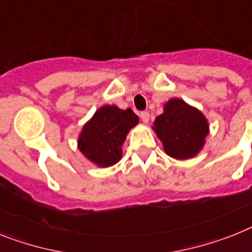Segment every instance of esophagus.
<instances>
[{
  "instance_id": "obj_1",
  "label": "esophagus",
  "mask_w": 252,
  "mask_h": 252,
  "mask_svg": "<svg viewBox=\"0 0 252 252\" xmlns=\"http://www.w3.org/2000/svg\"><path fill=\"white\" fill-rule=\"evenodd\" d=\"M139 118L142 119L143 123H146V124H147V123H149V120H150L149 111H141V114H139Z\"/></svg>"
}]
</instances>
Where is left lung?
<instances>
[{
  "label": "left lung",
  "mask_w": 252,
  "mask_h": 252,
  "mask_svg": "<svg viewBox=\"0 0 252 252\" xmlns=\"http://www.w3.org/2000/svg\"><path fill=\"white\" fill-rule=\"evenodd\" d=\"M154 126L165 152L174 158H193L202 149L209 133L205 116L178 98L166 103Z\"/></svg>",
  "instance_id": "left-lung-1"
}]
</instances>
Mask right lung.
<instances>
[{"label": "right lung", "mask_w": 252, "mask_h": 252, "mask_svg": "<svg viewBox=\"0 0 252 252\" xmlns=\"http://www.w3.org/2000/svg\"><path fill=\"white\" fill-rule=\"evenodd\" d=\"M138 116L130 109L103 106L83 126L80 133L79 150L86 158L100 166H111L122 158V145Z\"/></svg>", "instance_id": "right-lung-1"}]
</instances>
